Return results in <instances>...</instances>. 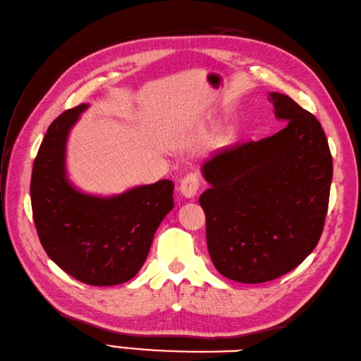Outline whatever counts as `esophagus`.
Masks as SVG:
<instances>
[{"instance_id": "esophagus-1", "label": "esophagus", "mask_w": 361, "mask_h": 361, "mask_svg": "<svg viewBox=\"0 0 361 361\" xmlns=\"http://www.w3.org/2000/svg\"><path fill=\"white\" fill-rule=\"evenodd\" d=\"M198 188H200V180H198L197 173L186 175V177L183 178V181L180 184L181 195L186 197V198H194L197 195Z\"/></svg>"}]
</instances>
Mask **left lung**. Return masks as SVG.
<instances>
[{
    "label": "left lung",
    "mask_w": 361,
    "mask_h": 361,
    "mask_svg": "<svg viewBox=\"0 0 361 361\" xmlns=\"http://www.w3.org/2000/svg\"><path fill=\"white\" fill-rule=\"evenodd\" d=\"M274 135L215 150L201 164L207 250L233 281L279 279L312 252L323 232L332 157L322 124L294 99L269 92Z\"/></svg>",
    "instance_id": "left-lung-1"
}]
</instances>
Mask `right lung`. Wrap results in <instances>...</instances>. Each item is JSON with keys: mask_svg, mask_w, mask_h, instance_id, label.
Returning <instances> with one entry per match:
<instances>
[{"mask_svg": "<svg viewBox=\"0 0 361 361\" xmlns=\"http://www.w3.org/2000/svg\"><path fill=\"white\" fill-rule=\"evenodd\" d=\"M87 109H69L49 126L32 169L33 221L46 254L64 272L90 286H115L145 264L158 226L173 209V183L109 197L75 186L67 175V140Z\"/></svg>", "mask_w": 361, "mask_h": 361, "instance_id": "obj_1", "label": "right lung"}]
</instances>
